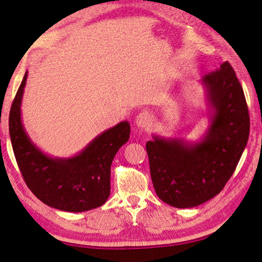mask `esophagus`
Wrapping results in <instances>:
<instances>
[{
    "label": "esophagus",
    "mask_w": 262,
    "mask_h": 262,
    "mask_svg": "<svg viewBox=\"0 0 262 262\" xmlns=\"http://www.w3.org/2000/svg\"><path fill=\"white\" fill-rule=\"evenodd\" d=\"M151 121H152L151 115H150L148 112H145V111H143V112L137 114L135 123L137 127L141 128V129H144V128H148L150 125H151Z\"/></svg>",
    "instance_id": "obj_1"
}]
</instances>
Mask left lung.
Wrapping results in <instances>:
<instances>
[{
  "label": "left lung",
  "mask_w": 262,
  "mask_h": 262,
  "mask_svg": "<svg viewBox=\"0 0 262 262\" xmlns=\"http://www.w3.org/2000/svg\"><path fill=\"white\" fill-rule=\"evenodd\" d=\"M210 126L201 141L154 136L148 141L150 174L158 198L176 208H192L210 200L231 178L246 147L250 115L233 68L228 61L203 76Z\"/></svg>",
  "instance_id": "left-lung-1"
}]
</instances>
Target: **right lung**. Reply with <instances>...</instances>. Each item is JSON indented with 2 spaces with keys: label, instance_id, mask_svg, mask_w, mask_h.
Segmentation results:
<instances>
[{
  "label": "right lung",
  "instance_id": "right-lung-1",
  "mask_svg": "<svg viewBox=\"0 0 262 262\" xmlns=\"http://www.w3.org/2000/svg\"><path fill=\"white\" fill-rule=\"evenodd\" d=\"M28 73L12 101L9 133L25 184L45 205L63 211L81 212L103 206L111 192V164L129 139L127 121L105 130L84 150L70 158H53L39 150L25 133L20 104Z\"/></svg>",
  "mask_w": 262,
  "mask_h": 262
}]
</instances>
